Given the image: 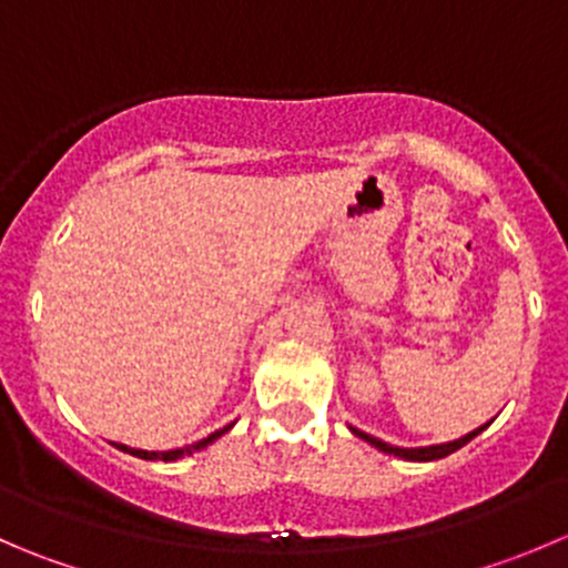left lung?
<instances>
[{
    "label": "left lung",
    "instance_id": "left-lung-1",
    "mask_svg": "<svg viewBox=\"0 0 568 568\" xmlns=\"http://www.w3.org/2000/svg\"><path fill=\"white\" fill-rule=\"evenodd\" d=\"M491 424V422H488ZM488 424H483V427H477L475 433H469V436L458 438V442H449V444H438V447H416V449H402V447H390V444L379 442V438H372L368 433H361L352 427V433H355L357 438H363V442H368L372 447H377L379 453H388V455H396V458H405V460H438V458H447V455L458 453L460 447H466V444L471 442L475 436H480L483 430H486Z\"/></svg>",
    "mask_w": 568,
    "mask_h": 568
}]
</instances>
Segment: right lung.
<instances>
[{
  "label": "right lung",
  "mask_w": 568,
  "mask_h": 568,
  "mask_svg": "<svg viewBox=\"0 0 568 568\" xmlns=\"http://www.w3.org/2000/svg\"><path fill=\"white\" fill-rule=\"evenodd\" d=\"M230 427H233V424H227V427L216 430L213 436L202 438L200 444H191V447H183V449H169V453H146V449H132V447H124V444H115V449H121V453H130V455H135V458H144V460H178V458H185V455H194L196 449H205L207 444H213L219 436H224Z\"/></svg>",
  "instance_id": "1"
}]
</instances>
